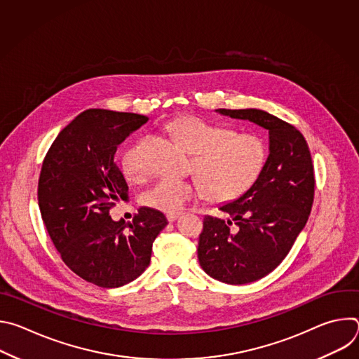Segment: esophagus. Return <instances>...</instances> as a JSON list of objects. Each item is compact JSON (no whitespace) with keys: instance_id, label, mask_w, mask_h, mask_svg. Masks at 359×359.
<instances>
[{"instance_id":"34e87169","label":"esophagus","mask_w":359,"mask_h":359,"mask_svg":"<svg viewBox=\"0 0 359 359\" xmlns=\"http://www.w3.org/2000/svg\"><path fill=\"white\" fill-rule=\"evenodd\" d=\"M166 217H168V220H169L170 223H173V222H175V220H177L180 216H179V215H168Z\"/></svg>"}]
</instances>
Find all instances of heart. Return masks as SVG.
Returning a JSON list of instances; mask_svg holds the SVG:
<instances>
[{"instance_id": "1", "label": "heart", "mask_w": 359, "mask_h": 359, "mask_svg": "<svg viewBox=\"0 0 359 359\" xmlns=\"http://www.w3.org/2000/svg\"><path fill=\"white\" fill-rule=\"evenodd\" d=\"M169 132L194 153L193 170L197 180L163 177L140 196L143 206L166 215H179L201 196L226 203L238 198L260 177L266 161L264 140L254 133H234L233 129L209 123L196 116L177 118L168 125ZM143 142L129 146L122 156V170L130 180L146 175L142 155Z\"/></svg>"}]
</instances>
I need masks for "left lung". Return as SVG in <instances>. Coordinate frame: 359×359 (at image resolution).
Returning a JSON list of instances; mask_svg holds the SVG:
<instances>
[{
    "label": "left lung",
    "mask_w": 359,
    "mask_h": 359,
    "mask_svg": "<svg viewBox=\"0 0 359 359\" xmlns=\"http://www.w3.org/2000/svg\"><path fill=\"white\" fill-rule=\"evenodd\" d=\"M217 112L257 123L270 135V155L257 182L220 208L231 220L206 216L198 238L201 269L238 285L266 277L290 252L311 213L314 166L309 144L292 125L260 109Z\"/></svg>",
    "instance_id": "obj_1"
}]
</instances>
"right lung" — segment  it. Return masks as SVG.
<instances>
[{
    "label": "right lung",
    "mask_w": 359,
    "mask_h": 359,
    "mask_svg": "<svg viewBox=\"0 0 359 359\" xmlns=\"http://www.w3.org/2000/svg\"><path fill=\"white\" fill-rule=\"evenodd\" d=\"M146 122L137 114L88 109L60 132L42 162L38 203L48 234L62 262L102 288L137 278L168 224L163 213L149 208L129 224L109 216L129 189L114 162L116 149Z\"/></svg>",
    "instance_id": "obj_1"
}]
</instances>
